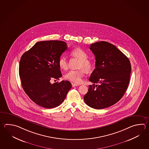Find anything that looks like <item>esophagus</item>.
<instances>
[{
  "mask_svg": "<svg viewBox=\"0 0 149 149\" xmlns=\"http://www.w3.org/2000/svg\"><path fill=\"white\" fill-rule=\"evenodd\" d=\"M72 85L73 87H75V86H79V84H75V83H72Z\"/></svg>",
  "mask_w": 149,
  "mask_h": 149,
  "instance_id": "obj_1",
  "label": "esophagus"
}]
</instances>
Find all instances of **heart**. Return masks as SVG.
<instances>
[{"mask_svg": "<svg viewBox=\"0 0 149 149\" xmlns=\"http://www.w3.org/2000/svg\"><path fill=\"white\" fill-rule=\"evenodd\" d=\"M71 54L79 58L81 60L79 68L81 69L70 70L65 74V78L71 82L75 83H80L82 82L83 77L85 75V70L87 72L91 71L93 67V64L91 61L88 59V55L87 53L81 48H77L74 49L71 52ZM58 65L61 69L67 70L68 63L67 59L65 56H62L59 58L58 61Z\"/></svg>", "mask_w": 149, "mask_h": 149, "instance_id": "heart-1", "label": "heart"}]
</instances>
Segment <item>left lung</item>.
I'll return each instance as SVG.
<instances>
[{
  "label": "left lung",
  "instance_id": "obj_1",
  "mask_svg": "<svg viewBox=\"0 0 149 149\" xmlns=\"http://www.w3.org/2000/svg\"><path fill=\"white\" fill-rule=\"evenodd\" d=\"M90 49L95 57V68L89 79L93 84L88 86L84 100L91 108L102 109L115 104L124 95L130 79L131 63L111 43L97 42Z\"/></svg>",
  "mask_w": 149,
  "mask_h": 149
}]
</instances>
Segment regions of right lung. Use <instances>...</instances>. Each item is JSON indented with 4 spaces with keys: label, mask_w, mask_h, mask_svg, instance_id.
Returning a JSON list of instances; mask_svg holds the SVG:
<instances>
[{
    "label": "right lung",
    "mask_w": 149,
    "mask_h": 149,
    "mask_svg": "<svg viewBox=\"0 0 149 149\" xmlns=\"http://www.w3.org/2000/svg\"><path fill=\"white\" fill-rule=\"evenodd\" d=\"M67 49L66 43L50 40L36 43L22 56L19 75L26 94L34 103L46 108L58 106L72 88L68 81L54 84L62 76L58 61Z\"/></svg>",
    "instance_id": "add662e5"
}]
</instances>
